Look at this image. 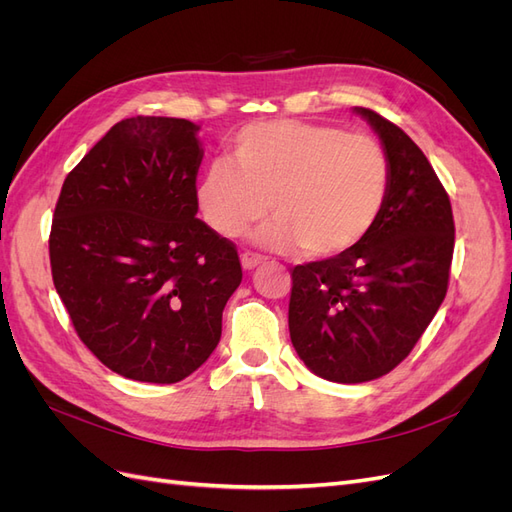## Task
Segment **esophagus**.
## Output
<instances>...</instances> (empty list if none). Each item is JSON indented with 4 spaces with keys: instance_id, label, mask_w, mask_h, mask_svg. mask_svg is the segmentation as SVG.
<instances>
[{
    "instance_id": "obj_1",
    "label": "esophagus",
    "mask_w": 512,
    "mask_h": 512,
    "mask_svg": "<svg viewBox=\"0 0 512 512\" xmlns=\"http://www.w3.org/2000/svg\"><path fill=\"white\" fill-rule=\"evenodd\" d=\"M262 262H265V258L258 256V254H252V252H245V254H241V267H243L245 271H252V269H256L258 265H262Z\"/></svg>"
}]
</instances>
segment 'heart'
Instances as JSON below:
<instances>
[{
	"label": "heart",
	"instance_id": "b5f03b06",
	"mask_svg": "<svg viewBox=\"0 0 512 512\" xmlns=\"http://www.w3.org/2000/svg\"><path fill=\"white\" fill-rule=\"evenodd\" d=\"M230 164L200 177L196 200L220 237H237L273 207L275 222L254 235L262 247L333 260L359 247L386 207L393 168L374 136L303 121L243 128Z\"/></svg>",
	"mask_w": 512,
	"mask_h": 512
}]
</instances>
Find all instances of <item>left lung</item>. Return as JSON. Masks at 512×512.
I'll list each match as a JSON object with an SVG mask.
<instances>
[{
  "mask_svg": "<svg viewBox=\"0 0 512 512\" xmlns=\"http://www.w3.org/2000/svg\"><path fill=\"white\" fill-rule=\"evenodd\" d=\"M391 158L386 207L352 252L294 267L292 346L316 376L359 384L406 359L436 316L455 247L451 200L425 153L389 119L354 108Z\"/></svg>",
  "mask_w": 512,
  "mask_h": 512,
  "instance_id": "obj_1",
  "label": "left lung"
}]
</instances>
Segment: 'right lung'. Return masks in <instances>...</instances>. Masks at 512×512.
Returning <instances> with one entry per match:
<instances>
[{
  "instance_id": "obj_1",
  "label": "right lung",
  "mask_w": 512,
  "mask_h": 512,
  "mask_svg": "<svg viewBox=\"0 0 512 512\" xmlns=\"http://www.w3.org/2000/svg\"><path fill=\"white\" fill-rule=\"evenodd\" d=\"M198 130L175 117L123 119L57 200L55 290L81 342L123 378H188L218 346L241 284L237 247L196 218Z\"/></svg>"
}]
</instances>
